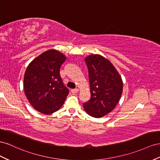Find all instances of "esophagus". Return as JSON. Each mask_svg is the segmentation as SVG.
<instances>
[{
    "label": "esophagus",
    "instance_id": "1",
    "mask_svg": "<svg viewBox=\"0 0 160 160\" xmlns=\"http://www.w3.org/2000/svg\"><path fill=\"white\" fill-rule=\"evenodd\" d=\"M78 88H74V89H72L71 90V92H72V93H76V92H78Z\"/></svg>",
    "mask_w": 160,
    "mask_h": 160
}]
</instances>
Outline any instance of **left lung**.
<instances>
[{
    "label": "left lung",
    "mask_w": 160,
    "mask_h": 160,
    "mask_svg": "<svg viewBox=\"0 0 160 160\" xmlns=\"http://www.w3.org/2000/svg\"><path fill=\"white\" fill-rule=\"evenodd\" d=\"M88 70L91 99L83 104L87 113L101 118L115 108L123 89L121 77L112 63L99 55L85 59Z\"/></svg>",
    "instance_id": "left-lung-1"
}]
</instances>
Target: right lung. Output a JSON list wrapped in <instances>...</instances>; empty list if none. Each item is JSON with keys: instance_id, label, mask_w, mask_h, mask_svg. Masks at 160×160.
Masks as SVG:
<instances>
[{"instance_id": "right-lung-1", "label": "right lung", "mask_w": 160, "mask_h": 160, "mask_svg": "<svg viewBox=\"0 0 160 160\" xmlns=\"http://www.w3.org/2000/svg\"><path fill=\"white\" fill-rule=\"evenodd\" d=\"M66 57L56 50H48L28 65L23 88L27 99L38 112L50 114L61 108L69 94L60 76Z\"/></svg>"}]
</instances>
